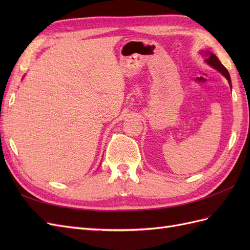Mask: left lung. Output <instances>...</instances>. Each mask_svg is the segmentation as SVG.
<instances>
[{"mask_svg":"<svg viewBox=\"0 0 250 250\" xmlns=\"http://www.w3.org/2000/svg\"><path fill=\"white\" fill-rule=\"evenodd\" d=\"M200 53L203 56H207V59L204 60V62H206L211 67H214V69L217 70L219 73H221L223 76L226 79H228V81L229 83V86L231 87V80H230V76H229V71L225 69V66L220 62V60L218 59V57L214 54V53L208 52V51H201Z\"/></svg>","mask_w":250,"mask_h":250,"instance_id":"8db88e82","label":"left lung"}]
</instances>
